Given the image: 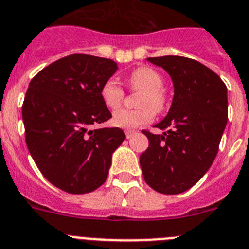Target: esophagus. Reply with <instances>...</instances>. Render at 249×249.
I'll return each instance as SVG.
<instances>
[{
    "label": "esophagus",
    "instance_id": "34e87169",
    "mask_svg": "<svg viewBox=\"0 0 249 249\" xmlns=\"http://www.w3.org/2000/svg\"><path fill=\"white\" fill-rule=\"evenodd\" d=\"M134 133H135V130H131V129H126V130H125V135H126L127 139L131 138V135H133Z\"/></svg>",
    "mask_w": 249,
    "mask_h": 249
}]
</instances>
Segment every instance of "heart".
<instances>
[{
	"label": "heart",
	"instance_id": "1",
	"mask_svg": "<svg viewBox=\"0 0 249 249\" xmlns=\"http://www.w3.org/2000/svg\"><path fill=\"white\" fill-rule=\"evenodd\" d=\"M131 91L142 92L138 98V110H119L111 118L112 125L123 129H134L148 124L154 119V111L161 112L166 107V96L164 92L165 80L159 71L149 66H142L133 71L127 77ZM100 96L105 107L116 110L122 107L125 92L118 81L107 80L101 85Z\"/></svg>",
	"mask_w": 249,
	"mask_h": 249
}]
</instances>
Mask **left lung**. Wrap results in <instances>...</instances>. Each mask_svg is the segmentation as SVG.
I'll return each instance as SVG.
<instances>
[{
    "label": "left lung",
    "instance_id": "obj_1",
    "mask_svg": "<svg viewBox=\"0 0 249 249\" xmlns=\"http://www.w3.org/2000/svg\"><path fill=\"white\" fill-rule=\"evenodd\" d=\"M174 84L168 115L155 127L142 130L149 146L140 155L146 184L163 194H179L193 187L214 161L228 119L227 86L214 71L183 56L149 57Z\"/></svg>",
    "mask_w": 249,
    "mask_h": 249
}]
</instances>
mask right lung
<instances>
[{
    "label": "right lung",
    "instance_id": "right-lung-1",
    "mask_svg": "<svg viewBox=\"0 0 249 249\" xmlns=\"http://www.w3.org/2000/svg\"><path fill=\"white\" fill-rule=\"evenodd\" d=\"M118 66L112 60L72 53L30 81L22 104L26 145L42 176L71 194L105 183L111 154L125 139L119 127L94 129L111 118L100 89Z\"/></svg>",
    "mask_w": 249,
    "mask_h": 249
}]
</instances>
